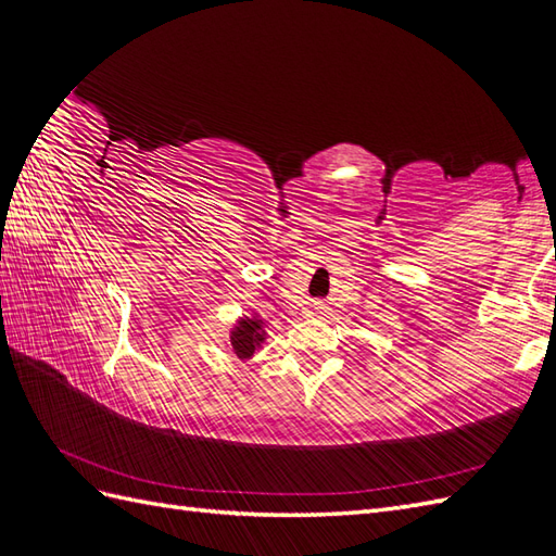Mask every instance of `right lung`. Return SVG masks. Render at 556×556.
I'll return each instance as SVG.
<instances>
[{
    "label": "right lung",
    "instance_id": "obj_1",
    "mask_svg": "<svg viewBox=\"0 0 556 556\" xmlns=\"http://www.w3.org/2000/svg\"><path fill=\"white\" fill-rule=\"evenodd\" d=\"M264 339H266L264 323L257 315L239 317L237 325H233V329L229 331L231 350L237 352L239 359H250L252 355H255V350L262 348Z\"/></svg>",
    "mask_w": 556,
    "mask_h": 556
}]
</instances>
